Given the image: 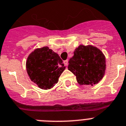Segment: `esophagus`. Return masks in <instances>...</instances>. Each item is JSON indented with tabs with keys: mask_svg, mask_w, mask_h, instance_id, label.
I'll use <instances>...</instances> for the list:
<instances>
[{
	"mask_svg": "<svg viewBox=\"0 0 126 126\" xmlns=\"http://www.w3.org/2000/svg\"><path fill=\"white\" fill-rule=\"evenodd\" d=\"M63 63H64V65H66V66H68V60H64V62H63Z\"/></svg>",
	"mask_w": 126,
	"mask_h": 126,
	"instance_id": "1",
	"label": "esophagus"
}]
</instances>
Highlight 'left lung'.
I'll return each mask as SVG.
<instances>
[{"mask_svg":"<svg viewBox=\"0 0 126 126\" xmlns=\"http://www.w3.org/2000/svg\"><path fill=\"white\" fill-rule=\"evenodd\" d=\"M68 63V69L75 75L80 86L97 84L105 74V56L101 50L92 45H80Z\"/></svg>","mask_w":126,"mask_h":126,"instance_id":"1","label":"left lung"}]
</instances>
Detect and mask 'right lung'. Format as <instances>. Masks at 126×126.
I'll return each instance as SVG.
<instances>
[{"mask_svg":"<svg viewBox=\"0 0 126 126\" xmlns=\"http://www.w3.org/2000/svg\"><path fill=\"white\" fill-rule=\"evenodd\" d=\"M26 68L32 81L40 89L47 90L58 83L66 67L56 52L45 46L37 48L29 54Z\"/></svg>","mask_w":126,"mask_h":126,"instance_id":"right-lung-1","label":"right lung"}]
</instances>
